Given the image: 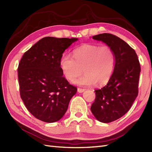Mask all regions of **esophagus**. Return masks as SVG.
Wrapping results in <instances>:
<instances>
[{"label": "esophagus", "mask_w": 152, "mask_h": 152, "mask_svg": "<svg viewBox=\"0 0 152 152\" xmlns=\"http://www.w3.org/2000/svg\"><path fill=\"white\" fill-rule=\"evenodd\" d=\"M85 90H86V89H81V88H78V89H77L78 93H83V92L85 91Z\"/></svg>", "instance_id": "1"}]
</instances>
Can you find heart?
Segmentation results:
<instances>
[{
  "instance_id": "obj_1",
  "label": "heart",
  "mask_w": 152,
  "mask_h": 152,
  "mask_svg": "<svg viewBox=\"0 0 152 152\" xmlns=\"http://www.w3.org/2000/svg\"><path fill=\"white\" fill-rule=\"evenodd\" d=\"M73 56L63 54L59 60V66L66 79L70 81L85 74L73 81L79 86L90 87L96 83L107 84L111 79L115 65V56L108 45L86 44L73 52Z\"/></svg>"
}]
</instances>
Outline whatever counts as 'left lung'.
<instances>
[{"mask_svg":"<svg viewBox=\"0 0 152 152\" xmlns=\"http://www.w3.org/2000/svg\"><path fill=\"white\" fill-rule=\"evenodd\" d=\"M92 38L111 48L115 56L111 79L102 89L95 91V101L91 107L98 121L109 123L124 115L137 96L140 64L135 50L118 37L101 34Z\"/></svg>","mask_w":152,"mask_h":152,"instance_id":"1","label":"left lung"}]
</instances>
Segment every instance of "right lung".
I'll return each mask as SVG.
<instances>
[{
	"mask_svg": "<svg viewBox=\"0 0 152 152\" xmlns=\"http://www.w3.org/2000/svg\"><path fill=\"white\" fill-rule=\"evenodd\" d=\"M77 38L46 37L23 56L18 68L21 98L27 110L39 120L52 123L63 117L75 87L64 77L59 60Z\"/></svg>",
	"mask_w": 152,
	"mask_h": 152,
	"instance_id": "add662e5",
	"label": "right lung"
}]
</instances>
